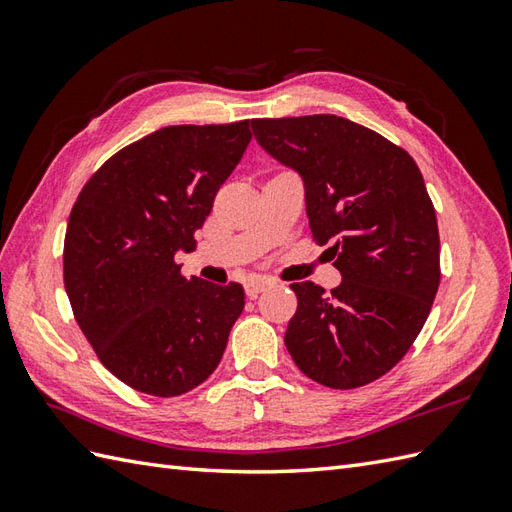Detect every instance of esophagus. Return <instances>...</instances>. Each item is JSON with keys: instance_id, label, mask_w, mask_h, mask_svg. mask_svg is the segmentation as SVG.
Returning <instances> with one entry per match:
<instances>
[{"instance_id": "34e87169", "label": "esophagus", "mask_w": 512, "mask_h": 512, "mask_svg": "<svg viewBox=\"0 0 512 512\" xmlns=\"http://www.w3.org/2000/svg\"><path fill=\"white\" fill-rule=\"evenodd\" d=\"M270 286V281L268 279H248L246 284H244V290H246V295L250 297V299H255L259 292L262 290H266Z\"/></svg>"}]
</instances>
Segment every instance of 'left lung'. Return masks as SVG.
Returning a JSON list of instances; mask_svg holds the SVG:
<instances>
[{
  "label": "left lung",
  "mask_w": 512,
  "mask_h": 512,
  "mask_svg": "<svg viewBox=\"0 0 512 512\" xmlns=\"http://www.w3.org/2000/svg\"><path fill=\"white\" fill-rule=\"evenodd\" d=\"M255 140L297 171L312 237L341 284H290L284 343L303 374L354 389L387 374L416 341L440 286V235L422 173L405 149L334 114L255 118Z\"/></svg>",
  "instance_id": "8db88e82"
}]
</instances>
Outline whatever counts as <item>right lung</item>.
Returning a JSON list of instances; mask_svg holds the SVG:
<instances>
[{"mask_svg": "<svg viewBox=\"0 0 512 512\" xmlns=\"http://www.w3.org/2000/svg\"><path fill=\"white\" fill-rule=\"evenodd\" d=\"M248 121L173 125L118 151L85 184L63 244V284L101 363L171 398L202 385L244 310V288L182 277L173 262L250 143Z\"/></svg>", "mask_w": 512, "mask_h": 512, "instance_id": "right-lung-1", "label": "right lung"}]
</instances>
